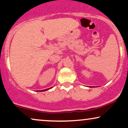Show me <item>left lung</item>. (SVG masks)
<instances>
[{"label": "left lung", "mask_w": 128, "mask_h": 128, "mask_svg": "<svg viewBox=\"0 0 128 128\" xmlns=\"http://www.w3.org/2000/svg\"><path fill=\"white\" fill-rule=\"evenodd\" d=\"M93 87H94V86H93Z\"/></svg>", "instance_id": "obj_1"}]
</instances>
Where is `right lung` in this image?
Listing matches in <instances>:
<instances>
[{
  "label": "right lung",
  "instance_id": "obj_1",
  "mask_svg": "<svg viewBox=\"0 0 128 128\" xmlns=\"http://www.w3.org/2000/svg\"><path fill=\"white\" fill-rule=\"evenodd\" d=\"M52 87L50 88H47V89H46V90H40V91H47V90H48L51 89Z\"/></svg>",
  "mask_w": 128,
  "mask_h": 128
}]
</instances>
